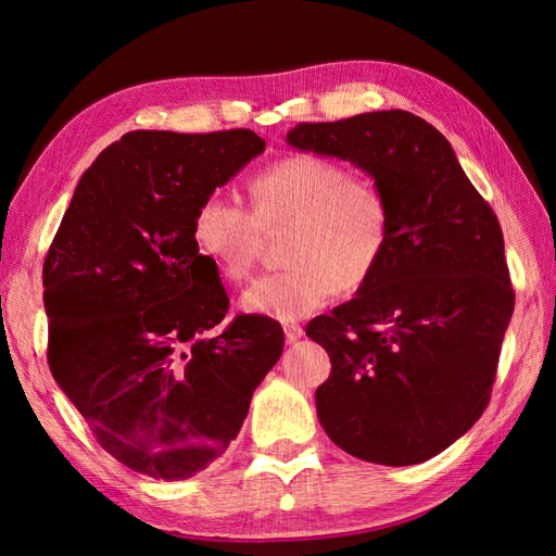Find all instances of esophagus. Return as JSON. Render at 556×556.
<instances>
[{"mask_svg":"<svg viewBox=\"0 0 556 556\" xmlns=\"http://www.w3.org/2000/svg\"><path fill=\"white\" fill-rule=\"evenodd\" d=\"M303 337V327L301 325H285V339L287 344H296V341Z\"/></svg>","mask_w":556,"mask_h":556,"instance_id":"34e87169","label":"esophagus"}]
</instances>
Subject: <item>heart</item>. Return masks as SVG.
<instances>
[{"label": "heart", "instance_id": "b5f03b06", "mask_svg": "<svg viewBox=\"0 0 556 556\" xmlns=\"http://www.w3.org/2000/svg\"><path fill=\"white\" fill-rule=\"evenodd\" d=\"M285 263L239 299L245 315L296 323L332 301L337 289L356 293L375 277L389 251L392 207L380 186L334 160L289 155L251 181V212L212 193L193 215L198 255L222 279L241 281L253 269L263 233L287 231Z\"/></svg>", "mask_w": 556, "mask_h": 556}]
</instances>
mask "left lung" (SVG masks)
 Segmentation results:
<instances>
[{
  "label": "left lung",
  "instance_id": "left-lung-1",
  "mask_svg": "<svg viewBox=\"0 0 556 556\" xmlns=\"http://www.w3.org/2000/svg\"><path fill=\"white\" fill-rule=\"evenodd\" d=\"M287 143L351 162L392 207L389 251L356 299L305 327L332 361L315 408L346 454L413 466L485 410L514 313L504 239L448 140L389 110L299 124Z\"/></svg>",
  "mask_w": 556,
  "mask_h": 556
}]
</instances>
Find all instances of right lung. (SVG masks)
Returning <instances> with one entry per match:
<instances>
[{"mask_svg": "<svg viewBox=\"0 0 556 556\" xmlns=\"http://www.w3.org/2000/svg\"><path fill=\"white\" fill-rule=\"evenodd\" d=\"M248 128L131 131L100 152L42 267L56 384L124 466L186 480L236 440L285 351L267 317H236L193 243V215L263 155Z\"/></svg>", "mask_w": 556, "mask_h": 556, "instance_id": "add662e5", "label": "right lung"}]
</instances>
